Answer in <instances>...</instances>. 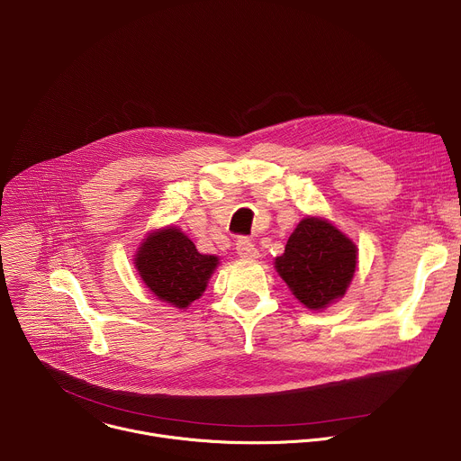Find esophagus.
Masks as SVG:
<instances>
[{"label":"esophagus","mask_w":461,"mask_h":461,"mask_svg":"<svg viewBox=\"0 0 461 461\" xmlns=\"http://www.w3.org/2000/svg\"><path fill=\"white\" fill-rule=\"evenodd\" d=\"M235 249H237L239 257L244 258V260H253V258L258 257V251H257L255 244H253L249 239H246V237H240V239L237 240Z\"/></svg>","instance_id":"34e87169"}]
</instances>
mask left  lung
I'll return each mask as SVG.
<instances>
[{
    "instance_id": "8db88e82",
    "label": "left lung",
    "mask_w": 461,
    "mask_h": 461,
    "mask_svg": "<svg viewBox=\"0 0 461 461\" xmlns=\"http://www.w3.org/2000/svg\"><path fill=\"white\" fill-rule=\"evenodd\" d=\"M356 267L357 246L321 217H304L276 258L277 274L310 310H324L345 297Z\"/></svg>"
}]
</instances>
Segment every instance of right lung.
Returning <instances> with one entry per match:
<instances>
[{
	"mask_svg": "<svg viewBox=\"0 0 461 461\" xmlns=\"http://www.w3.org/2000/svg\"><path fill=\"white\" fill-rule=\"evenodd\" d=\"M219 267L217 255H204L176 226L153 230L135 253V268L157 299L187 308L199 299Z\"/></svg>",
	"mask_w": 461,
	"mask_h": 461,
	"instance_id": "add662e5",
	"label": "right lung"
}]
</instances>
